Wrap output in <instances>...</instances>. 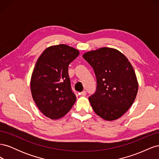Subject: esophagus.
Listing matches in <instances>:
<instances>
[{
  "instance_id": "1",
  "label": "esophagus",
  "mask_w": 159,
  "mask_h": 159,
  "mask_svg": "<svg viewBox=\"0 0 159 159\" xmlns=\"http://www.w3.org/2000/svg\"><path fill=\"white\" fill-rule=\"evenodd\" d=\"M80 95H81V96H85V95H86V91H83L82 92L80 93Z\"/></svg>"
}]
</instances>
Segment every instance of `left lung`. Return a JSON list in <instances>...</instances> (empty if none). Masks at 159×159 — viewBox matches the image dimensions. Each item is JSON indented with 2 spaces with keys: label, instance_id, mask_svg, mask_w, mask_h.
<instances>
[{
  "label": "left lung",
  "instance_id": "obj_1",
  "mask_svg": "<svg viewBox=\"0 0 159 159\" xmlns=\"http://www.w3.org/2000/svg\"><path fill=\"white\" fill-rule=\"evenodd\" d=\"M92 67L97 79L95 93L89 98L95 113L106 121H114L125 113L138 91L135 72L127 57L111 48H101L83 55Z\"/></svg>",
  "mask_w": 159,
  "mask_h": 159
}]
</instances>
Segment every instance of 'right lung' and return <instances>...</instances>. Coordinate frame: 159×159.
Listing matches in <instances>:
<instances>
[{
    "label": "right lung",
    "mask_w": 159,
    "mask_h": 159,
    "mask_svg": "<svg viewBox=\"0 0 159 159\" xmlns=\"http://www.w3.org/2000/svg\"><path fill=\"white\" fill-rule=\"evenodd\" d=\"M80 52L66 44L47 48L38 57L30 80L32 98L46 117L59 119L75 102L68 75V66Z\"/></svg>",
    "instance_id": "obj_1"
}]
</instances>
